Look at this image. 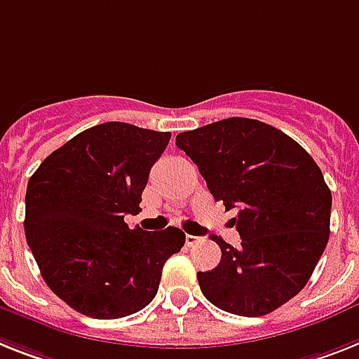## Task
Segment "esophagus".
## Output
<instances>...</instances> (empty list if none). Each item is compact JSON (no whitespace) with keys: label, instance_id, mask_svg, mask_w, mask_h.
Wrapping results in <instances>:
<instances>
[{"label":"esophagus","instance_id":"1","mask_svg":"<svg viewBox=\"0 0 359 359\" xmlns=\"http://www.w3.org/2000/svg\"><path fill=\"white\" fill-rule=\"evenodd\" d=\"M200 236H194V235H185V244L187 245H194L200 242Z\"/></svg>","mask_w":359,"mask_h":359}]
</instances>
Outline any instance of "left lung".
<instances>
[{"instance_id": "obj_1", "label": "left lung", "mask_w": 359, "mask_h": 359, "mask_svg": "<svg viewBox=\"0 0 359 359\" xmlns=\"http://www.w3.org/2000/svg\"><path fill=\"white\" fill-rule=\"evenodd\" d=\"M216 201L238 207L240 248L218 236L222 260L198 271L207 301L244 318L273 312L306 286L327 248L332 194L297 141L245 117L177 133Z\"/></svg>"}]
</instances>
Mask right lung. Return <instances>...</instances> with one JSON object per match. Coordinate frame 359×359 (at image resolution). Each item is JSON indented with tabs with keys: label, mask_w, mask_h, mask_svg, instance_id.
Returning a JSON list of instances; mask_svg holds the SVG:
<instances>
[{
	"label": "right lung",
	"mask_w": 359,
	"mask_h": 359,
	"mask_svg": "<svg viewBox=\"0 0 359 359\" xmlns=\"http://www.w3.org/2000/svg\"><path fill=\"white\" fill-rule=\"evenodd\" d=\"M170 141L126 123L80 132L27 183L25 236L46 284L76 312L119 319L158 293L163 266L185 244L177 227L130 229L152 165Z\"/></svg>",
	"instance_id": "right-lung-1"
}]
</instances>
